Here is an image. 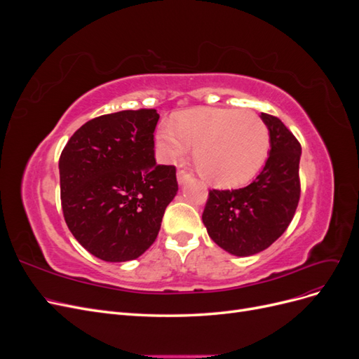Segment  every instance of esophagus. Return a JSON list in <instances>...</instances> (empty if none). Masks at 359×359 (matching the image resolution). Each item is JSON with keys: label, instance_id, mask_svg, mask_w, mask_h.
I'll use <instances>...</instances> for the list:
<instances>
[{"label": "esophagus", "instance_id": "esophagus-1", "mask_svg": "<svg viewBox=\"0 0 359 359\" xmlns=\"http://www.w3.org/2000/svg\"><path fill=\"white\" fill-rule=\"evenodd\" d=\"M177 180H178V184L180 186H182L184 182H187L190 180V173H187L186 170H178L177 173Z\"/></svg>", "mask_w": 359, "mask_h": 359}]
</instances>
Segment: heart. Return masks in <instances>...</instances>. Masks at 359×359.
Returning a JSON list of instances; mask_svg holds the SVG:
<instances>
[{
  "label": "heart",
  "instance_id": "1",
  "mask_svg": "<svg viewBox=\"0 0 359 359\" xmlns=\"http://www.w3.org/2000/svg\"><path fill=\"white\" fill-rule=\"evenodd\" d=\"M156 133L158 157L177 161L193 148V161L211 186L229 189L248 182L265 165L271 137L264 119L231 107H198L180 114Z\"/></svg>",
  "mask_w": 359,
  "mask_h": 359
}]
</instances>
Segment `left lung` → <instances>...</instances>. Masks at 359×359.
<instances>
[{"label":"left lung","mask_w":359,"mask_h":359,"mask_svg":"<svg viewBox=\"0 0 359 359\" xmlns=\"http://www.w3.org/2000/svg\"><path fill=\"white\" fill-rule=\"evenodd\" d=\"M271 149L264 169L244 189L210 190L202 222L211 240L233 256H252L283 235L299 202L301 145L277 116L260 114Z\"/></svg>","instance_id":"1"}]
</instances>
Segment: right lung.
<instances>
[{
    "mask_svg": "<svg viewBox=\"0 0 359 359\" xmlns=\"http://www.w3.org/2000/svg\"><path fill=\"white\" fill-rule=\"evenodd\" d=\"M158 118L156 109L97 116L61 153L64 220L78 243L106 262L144 255L178 191L175 166L154 158Z\"/></svg>",
    "mask_w": 359,
    "mask_h": 359,
    "instance_id": "right-lung-1",
    "label": "right lung"
}]
</instances>
